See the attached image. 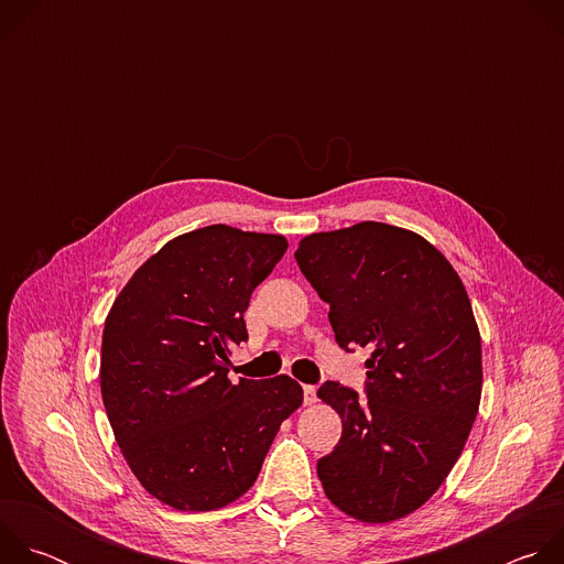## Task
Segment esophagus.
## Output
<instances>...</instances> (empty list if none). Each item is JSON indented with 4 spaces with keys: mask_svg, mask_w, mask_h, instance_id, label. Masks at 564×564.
<instances>
[{
    "mask_svg": "<svg viewBox=\"0 0 564 564\" xmlns=\"http://www.w3.org/2000/svg\"><path fill=\"white\" fill-rule=\"evenodd\" d=\"M303 401L307 406H312L316 401V388L314 386H303Z\"/></svg>",
    "mask_w": 564,
    "mask_h": 564,
    "instance_id": "1",
    "label": "esophagus"
}]
</instances>
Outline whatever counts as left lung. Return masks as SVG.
Instances as JSON below:
<instances>
[{
  "instance_id": "1",
  "label": "left lung",
  "mask_w": 564,
  "mask_h": 564,
  "mask_svg": "<svg viewBox=\"0 0 564 564\" xmlns=\"http://www.w3.org/2000/svg\"><path fill=\"white\" fill-rule=\"evenodd\" d=\"M294 259L330 305L344 350L370 348L366 397L318 388L341 440L316 462L328 500L383 524L420 509L468 440L481 394V341L462 279L426 238L364 220L305 236Z\"/></svg>"
}]
</instances>
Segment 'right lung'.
<instances>
[{
  "label": "right lung",
  "instance_id": "add662e5",
  "mask_svg": "<svg viewBox=\"0 0 564 564\" xmlns=\"http://www.w3.org/2000/svg\"><path fill=\"white\" fill-rule=\"evenodd\" d=\"M288 250L281 234L209 225L147 259L113 301L100 390L116 442L144 491L178 511L243 496L303 404L288 375L231 383L229 348L248 339L254 288Z\"/></svg>",
  "mask_w": 564,
  "mask_h": 564
}]
</instances>
